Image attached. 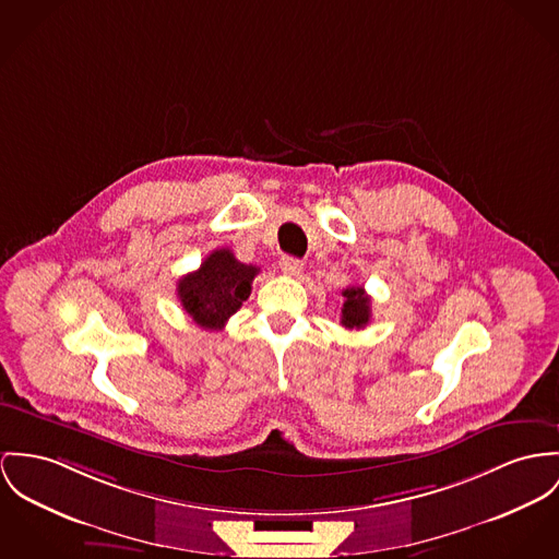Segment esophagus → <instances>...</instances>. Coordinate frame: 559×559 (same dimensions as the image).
Returning a JSON list of instances; mask_svg holds the SVG:
<instances>
[{
  "label": "esophagus",
  "mask_w": 559,
  "mask_h": 559,
  "mask_svg": "<svg viewBox=\"0 0 559 559\" xmlns=\"http://www.w3.org/2000/svg\"><path fill=\"white\" fill-rule=\"evenodd\" d=\"M281 270L289 276H300L301 270H304V261L296 258H283L281 259Z\"/></svg>",
  "instance_id": "esophagus-1"
}]
</instances>
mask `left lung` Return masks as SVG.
<instances>
[{"instance_id": "left-lung-1", "label": "left lung", "mask_w": 559, "mask_h": 559, "mask_svg": "<svg viewBox=\"0 0 559 559\" xmlns=\"http://www.w3.org/2000/svg\"><path fill=\"white\" fill-rule=\"evenodd\" d=\"M344 304L343 314H341V323L348 330H361L370 323L372 319V300L366 294V289L361 285H353L346 287L343 292Z\"/></svg>"}]
</instances>
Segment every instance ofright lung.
Returning a JSON list of instances; mask_svg holds the SVG:
<instances>
[{
    "label": "right lung",
    "mask_w": 559,
    "mask_h": 559,
    "mask_svg": "<svg viewBox=\"0 0 559 559\" xmlns=\"http://www.w3.org/2000/svg\"><path fill=\"white\" fill-rule=\"evenodd\" d=\"M258 265H247L229 249L213 251L195 272L182 276L176 285L185 312L204 330H223L227 319L251 296V283Z\"/></svg>",
    "instance_id": "1"
}]
</instances>
